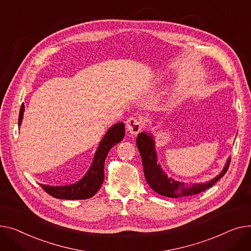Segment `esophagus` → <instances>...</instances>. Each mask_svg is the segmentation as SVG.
Wrapping results in <instances>:
<instances>
[{
    "label": "esophagus",
    "mask_w": 251,
    "mask_h": 251,
    "mask_svg": "<svg viewBox=\"0 0 251 251\" xmlns=\"http://www.w3.org/2000/svg\"><path fill=\"white\" fill-rule=\"evenodd\" d=\"M143 125L141 121L135 119V117H130L126 122V129L131 135H137L142 130Z\"/></svg>",
    "instance_id": "34e87169"
}]
</instances>
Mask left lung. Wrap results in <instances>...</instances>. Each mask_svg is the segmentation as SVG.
Masks as SVG:
<instances>
[{"mask_svg":"<svg viewBox=\"0 0 251 251\" xmlns=\"http://www.w3.org/2000/svg\"><path fill=\"white\" fill-rule=\"evenodd\" d=\"M136 142L142 157L144 174L147 182L157 194L164 197L185 198L198 195L201 191L212 187L220 178H222L230 165L231 157L229 156L222 171L215 176L213 179L207 182L187 184L182 181L174 180L172 177H168L165 171L162 169L158 162L155 140L151 132H140Z\"/></svg>","mask_w":251,"mask_h":251,"instance_id":"8db88e82","label":"left lung"}]
</instances>
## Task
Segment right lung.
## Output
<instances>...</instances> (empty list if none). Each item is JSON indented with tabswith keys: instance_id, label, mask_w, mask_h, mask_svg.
<instances>
[{
	"instance_id": "obj_1",
	"label": "right lung",
	"mask_w": 251,
	"mask_h": 251,
	"mask_svg": "<svg viewBox=\"0 0 251 251\" xmlns=\"http://www.w3.org/2000/svg\"><path fill=\"white\" fill-rule=\"evenodd\" d=\"M25 106L21 105L18 126H20L23 120ZM125 124L117 123L111 126L100 141L95 151L92 163L83 177L73 184L54 186L40 184L49 195L61 200H86L92 198L104 180V162L110 149L125 138Z\"/></svg>"
}]
</instances>
